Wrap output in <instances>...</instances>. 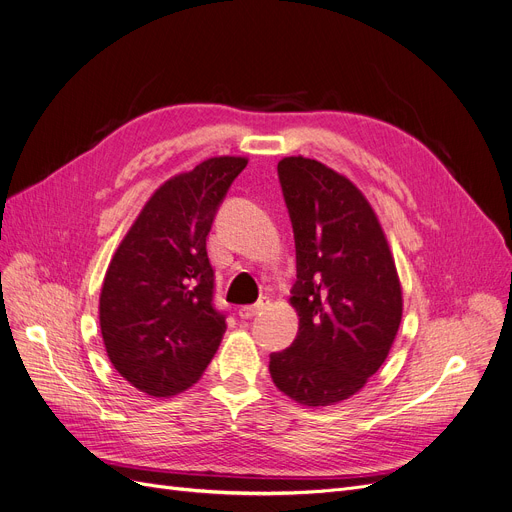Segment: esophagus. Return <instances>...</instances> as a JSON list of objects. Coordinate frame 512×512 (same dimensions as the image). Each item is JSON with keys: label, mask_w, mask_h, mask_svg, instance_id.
<instances>
[{"label": "esophagus", "mask_w": 512, "mask_h": 512, "mask_svg": "<svg viewBox=\"0 0 512 512\" xmlns=\"http://www.w3.org/2000/svg\"><path fill=\"white\" fill-rule=\"evenodd\" d=\"M264 306H266L264 302H258V304H254V306H242V308L237 310V314H239V318H252V316H256Z\"/></svg>", "instance_id": "1"}]
</instances>
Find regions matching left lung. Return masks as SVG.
Returning a JSON list of instances; mask_svg holds the SVG:
<instances>
[{"label": "left lung", "mask_w": 512, "mask_h": 512, "mask_svg": "<svg viewBox=\"0 0 512 512\" xmlns=\"http://www.w3.org/2000/svg\"><path fill=\"white\" fill-rule=\"evenodd\" d=\"M295 237L291 306L299 330L270 353L279 390L308 407L349 399L378 372L403 316L393 254L366 196L345 175L306 159L277 165Z\"/></svg>", "instance_id": "8db88e82"}]
</instances>
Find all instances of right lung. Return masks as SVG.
Masks as SVG:
<instances>
[{"label":"right lung","instance_id":"right-lung-1","mask_svg":"<svg viewBox=\"0 0 512 512\" xmlns=\"http://www.w3.org/2000/svg\"><path fill=\"white\" fill-rule=\"evenodd\" d=\"M244 157H213L165 182L119 244L99 299L113 368L150 397L192 386L215 357L225 314L213 304L206 235Z\"/></svg>","mask_w":512,"mask_h":512}]
</instances>
